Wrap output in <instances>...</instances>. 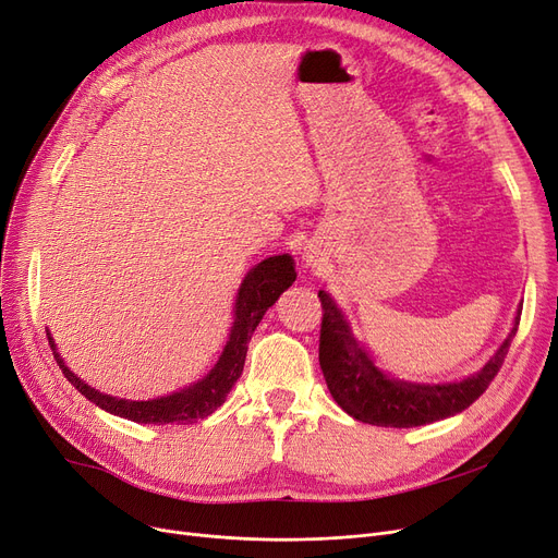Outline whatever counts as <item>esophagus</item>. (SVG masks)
Returning <instances> with one entry per match:
<instances>
[{
  "label": "esophagus",
  "instance_id": "34e87169",
  "mask_svg": "<svg viewBox=\"0 0 558 558\" xmlns=\"http://www.w3.org/2000/svg\"><path fill=\"white\" fill-rule=\"evenodd\" d=\"M304 260H306V265L316 267V265H318V254H316L314 250H306V252H304Z\"/></svg>",
  "mask_w": 558,
  "mask_h": 558
}]
</instances>
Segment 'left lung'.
Here are the masks:
<instances>
[{
    "mask_svg": "<svg viewBox=\"0 0 558 558\" xmlns=\"http://www.w3.org/2000/svg\"><path fill=\"white\" fill-rule=\"evenodd\" d=\"M318 298L323 306L318 360L329 393L352 418L385 428L426 426V423L453 416L470 408L504 366L522 316V311L518 308L515 327H512L510 337L476 375L466 377L462 383L430 387L400 383L393 377L389 380L371 362V356L356 345L348 323L331 298L325 291H320Z\"/></svg>",
    "mask_w": 558,
    "mask_h": 558,
    "instance_id": "obj_1",
    "label": "left lung"
}]
</instances>
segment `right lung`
<instances>
[{
	"label": "right lung",
	"instance_id": "add662e5",
	"mask_svg": "<svg viewBox=\"0 0 558 558\" xmlns=\"http://www.w3.org/2000/svg\"><path fill=\"white\" fill-rule=\"evenodd\" d=\"M295 279H298L295 265L288 254L270 256L263 263H258L254 270L244 277L240 286V293L235 300V323L231 327L227 348L221 352L215 368L204 377V380H198L196 385L183 391H175L167 398L123 400L114 396H105L84 385L80 377H75L69 368H65L63 360L54 348L52 337H48V341H50V348L54 350V360L63 371V375L69 377V383L105 412H111L137 423H155V426H165V423H194L198 418L210 416L221 403H225L227 393L242 375L244 356H247V343L252 341L254 329L265 316V311L277 302V298L286 291L288 286H293Z\"/></svg>",
	"mask_w": 558,
	"mask_h": 558
}]
</instances>
